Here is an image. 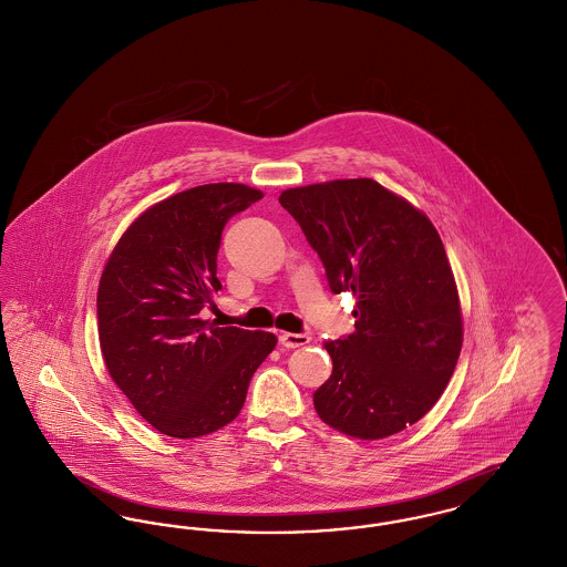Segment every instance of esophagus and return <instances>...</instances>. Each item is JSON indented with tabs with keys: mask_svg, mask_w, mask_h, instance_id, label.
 Wrapping results in <instances>:
<instances>
[{
	"mask_svg": "<svg viewBox=\"0 0 567 567\" xmlns=\"http://www.w3.org/2000/svg\"><path fill=\"white\" fill-rule=\"evenodd\" d=\"M280 347L282 349H299V347H306L310 342V336L308 333H291V331H285L280 333Z\"/></svg>",
	"mask_w": 567,
	"mask_h": 567,
	"instance_id": "1",
	"label": "esophagus"
}]
</instances>
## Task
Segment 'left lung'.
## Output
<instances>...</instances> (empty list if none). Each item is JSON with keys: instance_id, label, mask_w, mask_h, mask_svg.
<instances>
[{"instance_id": "8db88e82", "label": "left lung", "mask_w": 567, "mask_h": 567, "mask_svg": "<svg viewBox=\"0 0 567 567\" xmlns=\"http://www.w3.org/2000/svg\"><path fill=\"white\" fill-rule=\"evenodd\" d=\"M323 261L329 289L357 299L354 331L327 342L333 372L315 391L324 423L380 440L423 419L455 372L457 285L432 220L372 178L280 193Z\"/></svg>"}]
</instances>
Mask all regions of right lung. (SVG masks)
I'll use <instances>...</instances> for the list:
<instances>
[{
	"mask_svg": "<svg viewBox=\"0 0 567 567\" xmlns=\"http://www.w3.org/2000/svg\"><path fill=\"white\" fill-rule=\"evenodd\" d=\"M261 197L236 183L176 193L135 218L102 274L97 327L110 377L169 437H199L231 423L276 347L268 331L199 317L220 289L216 252L227 220Z\"/></svg>",
	"mask_w": 567,
	"mask_h": 567,
	"instance_id": "1",
	"label": "right lung"
}]
</instances>
